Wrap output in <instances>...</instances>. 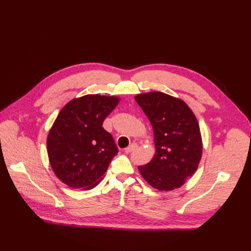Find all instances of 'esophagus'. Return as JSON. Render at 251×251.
Segmentation results:
<instances>
[{
	"label": "esophagus",
	"instance_id": "obj_1",
	"mask_svg": "<svg viewBox=\"0 0 251 251\" xmlns=\"http://www.w3.org/2000/svg\"><path fill=\"white\" fill-rule=\"evenodd\" d=\"M138 148V144L137 143H135V142H133L130 147H127L126 150H125V151L126 153H131V151H135L136 149Z\"/></svg>",
	"mask_w": 251,
	"mask_h": 251
}]
</instances>
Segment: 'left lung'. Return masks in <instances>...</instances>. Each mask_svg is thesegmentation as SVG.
<instances>
[{
	"instance_id": "left-lung-1",
	"label": "left lung",
	"mask_w": 251,
	"mask_h": 251,
	"mask_svg": "<svg viewBox=\"0 0 251 251\" xmlns=\"http://www.w3.org/2000/svg\"><path fill=\"white\" fill-rule=\"evenodd\" d=\"M135 100L151 121L156 147L154 158L138 166L140 174L159 191L180 187L198 169L202 156L195 114L183 100L162 92L138 94Z\"/></svg>"
}]
</instances>
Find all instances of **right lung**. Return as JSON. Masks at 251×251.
Returning a JSON list of instances; mask_svg holds the SVG:
<instances>
[{
    "instance_id": "right-lung-1",
    "label": "right lung",
    "mask_w": 251,
    "mask_h": 251,
    "mask_svg": "<svg viewBox=\"0 0 251 251\" xmlns=\"http://www.w3.org/2000/svg\"><path fill=\"white\" fill-rule=\"evenodd\" d=\"M119 98L90 94L68 102L47 138V151L56 177L72 188L91 189L118 153L113 136L102 127Z\"/></svg>"
}]
</instances>
